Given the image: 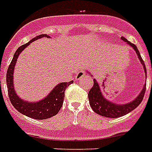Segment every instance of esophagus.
Returning <instances> with one entry per match:
<instances>
[{
    "instance_id": "obj_1",
    "label": "esophagus",
    "mask_w": 152,
    "mask_h": 152,
    "mask_svg": "<svg viewBox=\"0 0 152 152\" xmlns=\"http://www.w3.org/2000/svg\"><path fill=\"white\" fill-rule=\"evenodd\" d=\"M85 76V72L83 71H80L78 72V73H77V75H76V80H79L81 78V77H83V76Z\"/></svg>"
}]
</instances>
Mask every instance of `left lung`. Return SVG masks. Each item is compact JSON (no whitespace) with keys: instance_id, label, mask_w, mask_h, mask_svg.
I'll use <instances>...</instances> for the list:
<instances>
[{"instance_id":"obj_1","label":"left lung","mask_w":152,"mask_h":152,"mask_svg":"<svg viewBox=\"0 0 152 152\" xmlns=\"http://www.w3.org/2000/svg\"><path fill=\"white\" fill-rule=\"evenodd\" d=\"M121 39L122 41L125 42L128 45H129L134 50L135 52L137 53V57H138L140 61L144 67V72H145V78L147 79L146 67H145L144 61L142 59L140 53L137 46L132 44V42H130L129 41H128L127 39L124 38V37H121ZM87 72L91 74L89 72H88V70H87ZM91 76H93L91 74ZM93 80H94L93 87L91 88L90 91L88 93L89 103H90L91 107L92 108V110L95 111V113L101 116H103V117H106V118H119V117H122V116L130 113L131 111L137 108V106L140 104V102L144 99V93H145V90H146V83H145L144 87H143V89L141 90V91L140 92L138 96H137V98L134 100H132L129 102H127V103L118 104L113 102L109 101L107 99L104 97V95L102 93L99 83H98V81L95 79H94Z\"/></svg>"}]
</instances>
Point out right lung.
Wrapping results in <instances>:
<instances>
[{
	"label": "right lung",
	"mask_w": 152,
	"mask_h": 152,
	"mask_svg": "<svg viewBox=\"0 0 152 152\" xmlns=\"http://www.w3.org/2000/svg\"><path fill=\"white\" fill-rule=\"evenodd\" d=\"M43 37H46L50 39V36L46 34H40L36 36L27 43L23 45L16 50L15 54L13 56L12 62L8 67L6 76V81H7V88H8V97L10 99L11 103L17 110L20 113L23 115L29 117L31 118H34L37 120H44L50 118L53 116H55L61 108L63 105L64 98V91L69 87L73 81L66 82V83H60L56 85L53 90L48 95H46L42 99L38 102H28L22 99L15 92L14 88V82H13V75L15 70V65L16 64V61L19 55L22 53L25 48H27L30 44L39 39H42Z\"/></svg>",
	"instance_id": "1"
}]
</instances>
